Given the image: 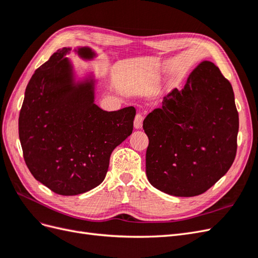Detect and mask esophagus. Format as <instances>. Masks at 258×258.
Instances as JSON below:
<instances>
[{
  "label": "esophagus",
  "mask_w": 258,
  "mask_h": 258,
  "mask_svg": "<svg viewBox=\"0 0 258 258\" xmlns=\"http://www.w3.org/2000/svg\"><path fill=\"white\" fill-rule=\"evenodd\" d=\"M142 124H143V116L141 114H137L135 117V121H134L135 129H141Z\"/></svg>",
  "instance_id": "34e87169"
}]
</instances>
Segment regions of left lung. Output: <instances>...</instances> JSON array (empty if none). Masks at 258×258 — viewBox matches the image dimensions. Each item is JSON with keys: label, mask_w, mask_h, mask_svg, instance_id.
<instances>
[{"label": "left lung", "mask_w": 258, "mask_h": 258, "mask_svg": "<svg viewBox=\"0 0 258 258\" xmlns=\"http://www.w3.org/2000/svg\"><path fill=\"white\" fill-rule=\"evenodd\" d=\"M143 129L148 182L175 197L204 194L236 157L239 115L230 83L204 61L182 90H171L146 116Z\"/></svg>", "instance_id": "1"}]
</instances>
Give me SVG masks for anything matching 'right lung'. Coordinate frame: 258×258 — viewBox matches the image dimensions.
<instances>
[{"label":"right lung","mask_w":258,"mask_h":258,"mask_svg":"<svg viewBox=\"0 0 258 258\" xmlns=\"http://www.w3.org/2000/svg\"><path fill=\"white\" fill-rule=\"evenodd\" d=\"M91 61L89 46L62 47L38 68L26 88L19 139L30 172L50 190L75 196L103 182L116 146L134 129L136 108L107 112L96 103L93 71L79 73L67 56Z\"/></svg>","instance_id":"right-lung-1"}]
</instances>
